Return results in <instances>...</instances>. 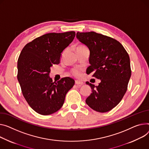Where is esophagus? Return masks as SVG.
Instances as JSON below:
<instances>
[{
    "mask_svg": "<svg viewBox=\"0 0 149 149\" xmlns=\"http://www.w3.org/2000/svg\"><path fill=\"white\" fill-rule=\"evenodd\" d=\"M75 84H78V85H82V84H83V82L81 81L80 80H75Z\"/></svg>",
    "mask_w": 149,
    "mask_h": 149,
    "instance_id": "obj_1",
    "label": "esophagus"
}]
</instances>
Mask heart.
I'll return each instance as SVG.
<instances>
[{"label": "heart", "instance_id": "obj_1", "mask_svg": "<svg viewBox=\"0 0 149 149\" xmlns=\"http://www.w3.org/2000/svg\"><path fill=\"white\" fill-rule=\"evenodd\" d=\"M82 47V46H81ZM72 73L75 75H77V76H80L81 75V72L80 71L78 70V69H74V70L72 71Z\"/></svg>", "mask_w": 149, "mask_h": 149}]
</instances>
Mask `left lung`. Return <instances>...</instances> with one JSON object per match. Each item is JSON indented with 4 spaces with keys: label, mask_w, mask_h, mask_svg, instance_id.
<instances>
[{
    "label": "left lung",
    "mask_w": 149,
    "mask_h": 149,
    "mask_svg": "<svg viewBox=\"0 0 149 149\" xmlns=\"http://www.w3.org/2000/svg\"><path fill=\"white\" fill-rule=\"evenodd\" d=\"M78 41L90 51L87 74L101 80L98 86L86 82L92 93L86 100L93 110L105 113L119 103L131 75L130 58L123 45L116 39L94 32H77Z\"/></svg>",
    "instance_id": "obj_1"
}]
</instances>
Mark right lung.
Listing matches in <instances>:
<instances>
[{
	"instance_id": "1",
	"label": "right lung",
	"mask_w": 149,
	"mask_h": 149,
	"mask_svg": "<svg viewBox=\"0 0 149 149\" xmlns=\"http://www.w3.org/2000/svg\"><path fill=\"white\" fill-rule=\"evenodd\" d=\"M75 36L73 31L45 34L27 44L19 56L18 81L25 100L38 114L49 115L60 110L74 85L70 77L53 82L49 75L53 64L60 63L62 53Z\"/></svg>"
}]
</instances>
